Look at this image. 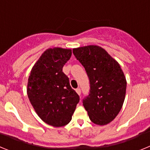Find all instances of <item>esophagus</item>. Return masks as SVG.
<instances>
[{"instance_id":"34e87169","label":"esophagus","mask_w":150,"mask_h":150,"mask_svg":"<svg viewBox=\"0 0 150 150\" xmlns=\"http://www.w3.org/2000/svg\"><path fill=\"white\" fill-rule=\"evenodd\" d=\"M76 93H77L78 95H79V96H80V95H81V89H80V88H77L76 89Z\"/></svg>"}]
</instances>
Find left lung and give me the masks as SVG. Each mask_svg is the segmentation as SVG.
<instances>
[{
  "label": "left lung",
  "mask_w": 150,
  "mask_h": 150,
  "mask_svg": "<svg viewBox=\"0 0 150 150\" xmlns=\"http://www.w3.org/2000/svg\"><path fill=\"white\" fill-rule=\"evenodd\" d=\"M73 53L89 79V94L83 105L90 120L99 125L108 124L120 112L125 97L126 79L120 65L100 46L74 49Z\"/></svg>",
  "instance_id": "1"
}]
</instances>
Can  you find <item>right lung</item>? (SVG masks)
Here are the masks:
<instances>
[{
  "label": "right lung",
  "instance_id": "obj_1",
  "mask_svg": "<svg viewBox=\"0 0 150 150\" xmlns=\"http://www.w3.org/2000/svg\"><path fill=\"white\" fill-rule=\"evenodd\" d=\"M71 54V50L57 47L46 50L28 78L27 93L30 104L41 120L52 126L68 124L79 102V96L62 71Z\"/></svg>",
  "mask_w": 150,
  "mask_h": 150
}]
</instances>
